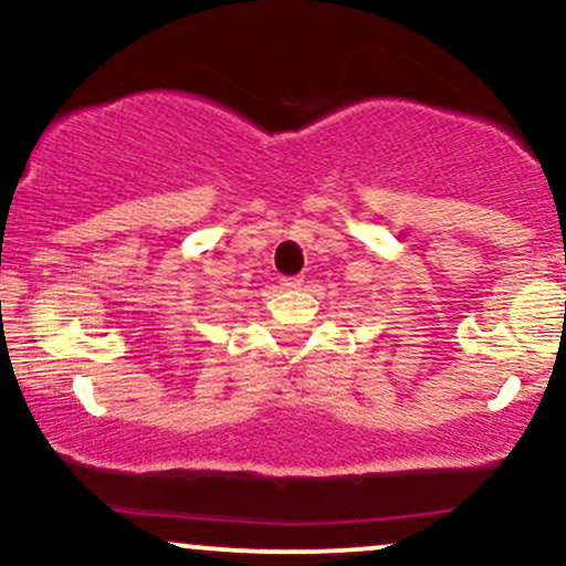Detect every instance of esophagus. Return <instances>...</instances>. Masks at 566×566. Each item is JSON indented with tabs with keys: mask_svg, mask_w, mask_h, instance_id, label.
<instances>
[{
	"mask_svg": "<svg viewBox=\"0 0 566 566\" xmlns=\"http://www.w3.org/2000/svg\"><path fill=\"white\" fill-rule=\"evenodd\" d=\"M282 290H297L303 284V276H282Z\"/></svg>",
	"mask_w": 566,
	"mask_h": 566,
	"instance_id": "esophagus-1",
	"label": "esophagus"
}]
</instances>
